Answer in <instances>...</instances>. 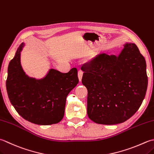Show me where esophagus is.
Segmentation results:
<instances>
[{"label":"esophagus","mask_w":154,"mask_h":154,"mask_svg":"<svg viewBox=\"0 0 154 154\" xmlns=\"http://www.w3.org/2000/svg\"><path fill=\"white\" fill-rule=\"evenodd\" d=\"M83 73V72L82 71H81V70H79V71H78V78H79V81H81V79H82Z\"/></svg>","instance_id":"1"}]
</instances>
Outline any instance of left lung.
Listing matches in <instances>:
<instances>
[{
    "mask_svg": "<svg viewBox=\"0 0 154 154\" xmlns=\"http://www.w3.org/2000/svg\"><path fill=\"white\" fill-rule=\"evenodd\" d=\"M81 70V81L88 91L87 115L93 122L118 124L141 106L147 76L145 58L135 44L126 43L118 56L100 54Z\"/></svg>",
    "mask_w": 154,
    "mask_h": 154,
    "instance_id": "obj_1",
    "label": "left lung"
}]
</instances>
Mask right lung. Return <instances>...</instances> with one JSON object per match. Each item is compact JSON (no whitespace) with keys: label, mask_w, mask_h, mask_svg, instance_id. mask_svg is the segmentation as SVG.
Returning a JSON list of instances; mask_svg holds the SVG:
<instances>
[{"label":"right lung","mask_w":154,"mask_h":154,"mask_svg":"<svg viewBox=\"0 0 154 154\" xmlns=\"http://www.w3.org/2000/svg\"><path fill=\"white\" fill-rule=\"evenodd\" d=\"M22 43L9 63L6 81L8 96L19 115L37 125H51L61 121L65 113L66 98L79 83L77 69L63 73L50 69L40 79L30 77L21 66Z\"/></svg>","instance_id":"obj_1"}]
</instances>
